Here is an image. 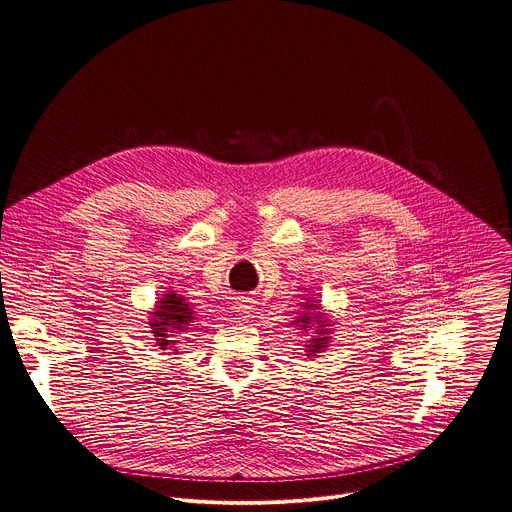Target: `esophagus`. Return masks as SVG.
Masks as SVG:
<instances>
[{"instance_id": "34e87169", "label": "esophagus", "mask_w": 512, "mask_h": 512, "mask_svg": "<svg viewBox=\"0 0 512 512\" xmlns=\"http://www.w3.org/2000/svg\"><path fill=\"white\" fill-rule=\"evenodd\" d=\"M253 302L249 300V298H245V300H241L239 304H237V308H235V312L241 316V318H249L251 314H253Z\"/></svg>"}]
</instances>
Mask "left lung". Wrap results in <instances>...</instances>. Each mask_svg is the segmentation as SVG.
Instances as JSON below:
<instances>
[{
  "mask_svg": "<svg viewBox=\"0 0 512 512\" xmlns=\"http://www.w3.org/2000/svg\"><path fill=\"white\" fill-rule=\"evenodd\" d=\"M306 308H316V306H306ZM298 322H300V320H298ZM302 322H304V324H306V328H308V324H310V316L302 318ZM318 334H322V338H316V340H314V344H310V346H308V348H310V352H318L320 348H324V346H326V340H328V336H326V334H328V330H320Z\"/></svg>",
  "mask_w": 512,
  "mask_h": 512,
  "instance_id": "1",
  "label": "left lung"
}]
</instances>
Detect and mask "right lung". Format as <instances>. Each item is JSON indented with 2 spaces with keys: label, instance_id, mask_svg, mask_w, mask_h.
<instances>
[{
  "label": "right lung",
  "instance_id": "1",
  "mask_svg": "<svg viewBox=\"0 0 512 512\" xmlns=\"http://www.w3.org/2000/svg\"><path fill=\"white\" fill-rule=\"evenodd\" d=\"M158 312L154 314L156 318H152L150 326H152V334L158 340V346L166 348L168 344H174L176 340H170V328L172 330H186V326L196 320L192 308L176 294H168L162 302H158ZM174 336V334H172Z\"/></svg>",
  "mask_w": 512,
  "mask_h": 512
}]
</instances>
